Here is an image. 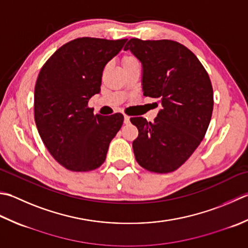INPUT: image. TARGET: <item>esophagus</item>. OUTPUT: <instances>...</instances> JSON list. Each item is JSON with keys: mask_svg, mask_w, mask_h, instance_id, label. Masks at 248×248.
<instances>
[{"mask_svg": "<svg viewBox=\"0 0 248 248\" xmlns=\"http://www.w3.org/2000/svg\"><path fill=\"white\" fill-rule=\"evenodd\" d=\"M130 123V117L127 115H124V124H129Z\"/></svg>", "mask_w": 248, "mask_h": 248, "instance_id": "obj_1", "label": "esophagus"}]
</instances>
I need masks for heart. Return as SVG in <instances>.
<instances>
[{
	"mask_svg": "<svg viewBox=\"0 0 248 248\" xmlns=\"http://www.w3.org/2000/svg\"><path fill=\"white\" fill-rule=\"evenodd\" d=\"M138 60L137 58L133 57V56H125L124 57L123 59V64L124 65H128V64H131V63H137Z\"/></svg>",
	"mask_w": 248,
	"mask_h": 248,
	"instance_id": "1",
	"label": "heart"
}]
</instances>
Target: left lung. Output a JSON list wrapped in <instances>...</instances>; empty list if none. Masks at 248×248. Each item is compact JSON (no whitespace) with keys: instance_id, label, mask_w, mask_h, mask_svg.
Here are the masks:
<instances>
[{"instance_id":"1","label":"left lung","mask_w":248,"mask_h":248,"mask_svg":"<svg viewBox=\"0 0 248 248\" xmlns=\"http://www.w3.org/2000/svg\"><path fill=\"white\" fill-rule=\"evenodd\" d=\"M128 49L142 63L144 95L161 102L153 123L130 119L139 130L132 143L135 159L147 171L173 172L200 145L210 124L214 106L210 76L195 53L177 42L131 38Z\"/></svg>"}]
</instances>
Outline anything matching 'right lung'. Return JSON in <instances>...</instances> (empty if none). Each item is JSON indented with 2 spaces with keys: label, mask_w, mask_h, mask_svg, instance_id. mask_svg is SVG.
I'll use <instances>...</instances> for the list:
<instances>
[{
  "label": "right lung",
  "mask_w": 248,
  "mask_h": 248,
  "mask_svg": "<svg viewBox=\"0 0 248 248\" xmlns=\"http://www.w3.org/2000/svg\"><path fill=\"white\" fill-rule=\"evenodd\" d=\"M127 40L79 37L46 61L34 90V119L43 143L61 166L88 172L105 161L124 115H93L88 108L101 90L104 66Z\"/></svg>",
  "instance_id": "right-lung-1"
}]
</instances>
